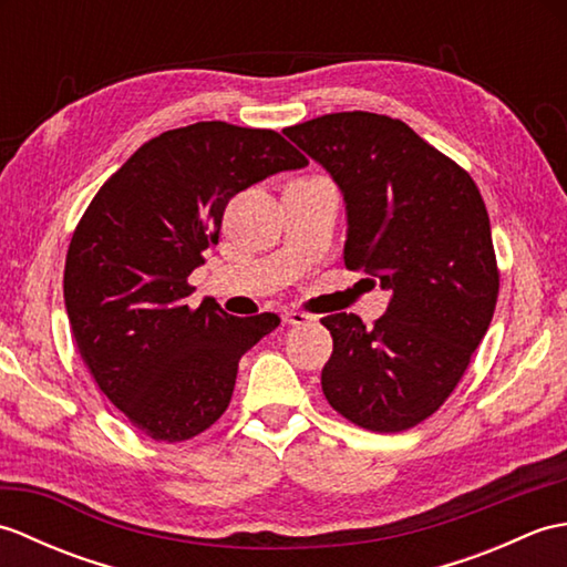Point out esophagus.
I'll use <instances>...</instances> for the list:
<instances>
[{"instance_id": "obj_1", "label": "esophagus", "mask_w": 567, "mask_h": 567, "mask_svg": "<svg viewBox=\"0 0 567 567\" xmlns=\"http://www.w3.org/2000/svg\"><path fill=\"white\" fill-rule=\"evenodd\" d=\"M309 319H311L309 315H305V311H297V309H290L282 315L285 323H307Z\"/></svg>"}]
</instances>
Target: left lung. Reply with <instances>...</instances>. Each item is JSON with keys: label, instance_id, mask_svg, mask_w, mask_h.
<instances>
[{"label": "left lung", "instance_id": "8db88e82", "mask_svg": "<svg viewBox=\"0 0 567 567\" xmlns=\"http://www.w3.org/2000/svg\"><path fill=\"white\" fill-rule=\"evenodd\" d=\"M285 134L343 192L346 268L392 290L372 329L355 315L321 319L333 339L321 390L360 429H412L453 394L495 315L485 199L467 171L400 118L339 112Z\"/></svg>", "mask_w": 567, "mask_h": 567}]
</instances>
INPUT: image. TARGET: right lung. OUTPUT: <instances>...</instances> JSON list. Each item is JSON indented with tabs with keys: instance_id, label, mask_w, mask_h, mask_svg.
Masks as SVG:
<instances>
[{
	"instance_id": "right-lung-1",
	"label": "right lung",
	"mask_w": 567,
	"mask_h": 567,
	"mask_svg": "<svg viewBox=\"0 0 567 567\" xmlns=\"http://www.w3.org/2000/svg\"><path fill=\"white\" fill-rule=\"evenodd\" d=\"M309 161L282 134L226 122L165 131L106 179L72 234L63 295L84 365L131 426L163 443L207 431L238 360L280 317L192 309L187 277L219 244L231 197Z\"/></svg>"
}]
</instances>
